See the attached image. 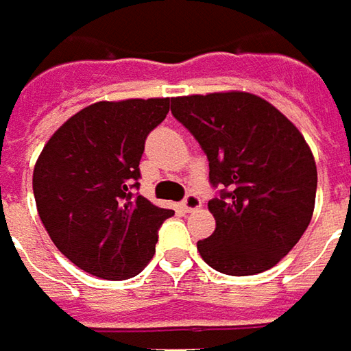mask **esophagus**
I'll return each instance as SVG.
<instances>
[{"label": "esophagus", "mask_w": 351, "mask_h": 351, "mask_svg": "<svg viewBox=\"0 0 351 351\" xmlns=\"http://www.w3.org/2000/svg\"><path fill=\"white\" fill-rule=\"evenodd\" d=\"M201 206V199L195 195V193H189L185 199H183V208L187 210V213H191V210H197Z\"/></svg>", "instance_id": "obj_1"}]
</instances>
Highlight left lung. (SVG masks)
I'll return each mask as SVG.
<instances>
[{"label": "left lung", "instance_id": "8db88e82", "mask_svg": "<svg viewBox=\"0 0 351 351\" xmlns=\"http://www.w3.org/2000/svg\"><path fill=\"white\" fill-rule=\"evenodd\" d=\"M173 117L208 158V180L222 187L208 201L216 220L197 241L203 261L230 276L278 265L311 222L317 166L309 145L286 115L251 93L171 98Z\"/></svg>", "mask_w": 351, "mask_h": 351}]
</instances>
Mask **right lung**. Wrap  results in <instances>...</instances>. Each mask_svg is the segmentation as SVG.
Returning <instances> with one entry per match:
<instances>
[{"instance_id": "right-lung-1", "label": "right lung", "mask_w": 351, "mask_h": 351, "mask_svg": "<svg viewBox=\"0 0 351 351\" xmlns=\"http://www.w3.org/2000/svg\"><path fill=\"white\" fill-rule=\"evenodd\" d=\"M168 112L170 98L96 102L69 117L40 152L32 173L40 220L61 253L93 276H137L173 214L133 193L147 135Z\"/></svg>"}]
</instances>
